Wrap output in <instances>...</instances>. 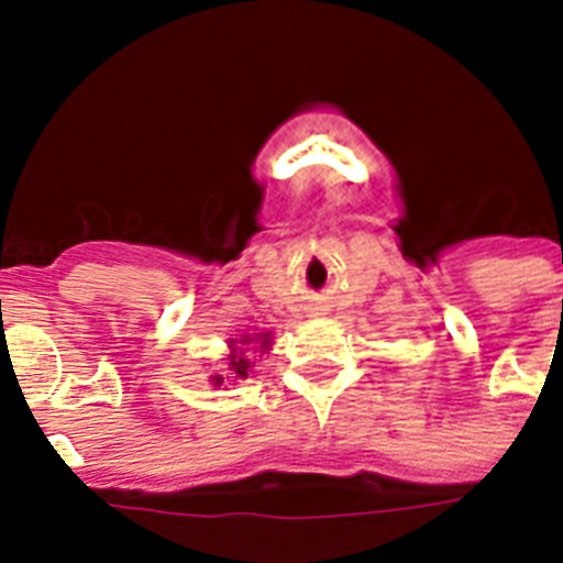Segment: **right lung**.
Instances as JSON below:
<instances>
[{
  "instance_id": "right-lung-1",
  "label": "right lung",
  "mask_w": 563,
  "mask_h": 563,
  "mask_svg": "<svg viewBox=\"0 0 563 563\" xmlns=\"http://www.w3.org/2000/svg\"><path fill=\"white\" fill-rule=\"evenodd\" d=\"M253 338H245L242 341V346H236V341H231V355H228V372H231L233 377H247V372H251V357H245V343H251ZM258 341V338H256ZM262 346H267V335L262 338ZM217 380L222 383V377H217Z\"/></svg>"
}]
</instances>
